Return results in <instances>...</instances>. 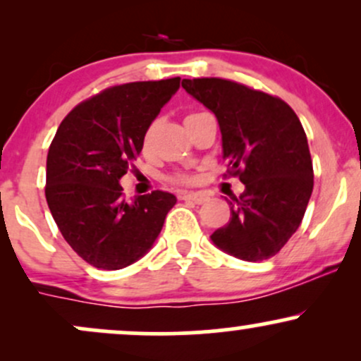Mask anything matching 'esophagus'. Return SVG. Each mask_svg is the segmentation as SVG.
<instances>
[{
  "instance_id": "obj_1",
  "label": "esophagus",
  "mask_w": 361,
  "mask_h": 361,
  "mask_svg": "<svg viewBox=\"0 0 361 361\" xmlns=\"http://www.w3.org/2000/svg\"><path fill=\"white\" fill-rule=\"evenodd\" d=\"M180 198H181V200H185V202H193V204H197V205L205 204V202L209 200V197H207V195H204V193H193V192L181 193Z\"/></svg>"
}]
</instances>
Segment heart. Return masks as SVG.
<instances>
[{
    "label": "heart",
    "mask_w": 361,
    "mask_h": 361,
    "mask_svg": "<svg viewBox=\"0 0 361 361\" xmlns=\"http://www.w3.org/2000/svg\"><path fill=\"white\" fill-rule=\"evenodd\" d=\"M178 180H180V181H186V176H180V178H178Z\"/></svg>",
    "instance_id": "b5f03b06"
}]
</instances>
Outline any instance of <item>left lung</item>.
Here are the masks:
<instances>
[{"label":"left lung","instance_id":"obj_1","mask_svg":"<svg viewBox=\"0 0 361 361\" xmlns=\"http://www.w3.org/2000/svg\"><path fill=\"white\" fill-rule=\"evenodd\" d=\"M217 117L222 157L244 192L227 200L231 219L210 235L244 261L271 258L299 229L314 186L312 159L299 117L280 98L221 78L181 81Z\"/></svg>","mask_w":361,"mask_h":361}]
</instances>
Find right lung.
<instances>
[{
  "label": "right lung",
  "mask_w": 361,
  "mask_h": 361,
  "mask_svg": "<svg viewBox=\"0 0 361 361\" xmlns=\"http://www.w3.org/2000/svg\"><path fill=\"white\" fill-rule=\"evenodd\" d=\"M178 88L180 78L111 86L74 106L57 128L45 198L61 234L91 267L122 270L142 258L176 204L161 190L123 200L120 178Z\"/></svg>",
  "instance_id": "right-lung-1"
}]
</instances>
